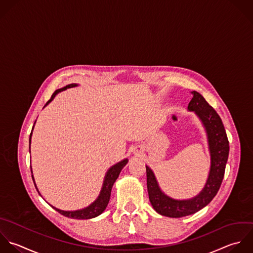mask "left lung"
Here are the masks:
<instances>
[{
    "label": "left lung",
    "mask_w": 253,
    "mask_h": 253,
    "mask_svg": "<svg viewBox=\"0 0 253 253\" xmlns=\"http://www.w3.org/2000/svg\"><path fill=\"white\" fill-rule=\"evenodd\" d=\"M192 94L193 97L188 104V110L194 111L205 127L211 156L210 171L204 188L191 199H172L161 190L154 172L146 166L150 202L156 212L169 218L192 215L213 200L222 184L229 158V140L221 117L199 92L193 90Z\"/></svg>",
    "instance_id": "left-lung-1"
}]
</instances>
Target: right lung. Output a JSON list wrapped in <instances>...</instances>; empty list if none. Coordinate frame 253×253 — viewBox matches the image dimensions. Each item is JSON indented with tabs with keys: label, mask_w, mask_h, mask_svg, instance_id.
Masks as SVG:
<instances>
[{
	"label": "right lung",
	"mask_w": 253,
	"mask_h": 253,
	"mask_svg": "<svg viewBox=\"0 0 253 253\" xmlns=\"http://www.w3.org/2000/svg\"><path fill=\"white\" fill-rule=\"evenodd\" d=\"M78 84H68L60 89H57L54 91V93L52 94L51 98L47 101V103L45 104V106L53 100V98L55 97V95L57 93H59L60 91H63L67 88H70V87H74V86H77ZM44 106V107H45ZM33 130V128H32ZM31 134H32V131L30 133V137H29V144H30V139H31ZM30 149V147H29ZM128 163V160L125 159L119 163H117L116 165L112 166L106 172L105 174V177H104V181H103V184H102V188H101V191L98 195V197L96 198V200L91 203L88 207L84 208V209H82V210H77V211H63V210H60V209H57L55 207H53L51 205V207L53 209H55L57 212H59L61 215L65 216V217H68V218H71V219H77V220H87V219H91V218H95L97 217L98 215H100L104 210L105 208L107 207V204L109 202V199H110V194H111V189H112V186L114 184V182L116 181V179L118 178L119 176V173L120 171L122 170V169L126 166V164ZM32 172V170H31ZM32 179H33V182H34V178H33V175H32ZM34 185H35V188L37 189L36 187V184L34 182ZM38 191V189H37ZM39 193V191H38ZM39 195H41L39 193Z\"/></svg>",
	"instance_id": "right-lung-1"
}]
</instances>
